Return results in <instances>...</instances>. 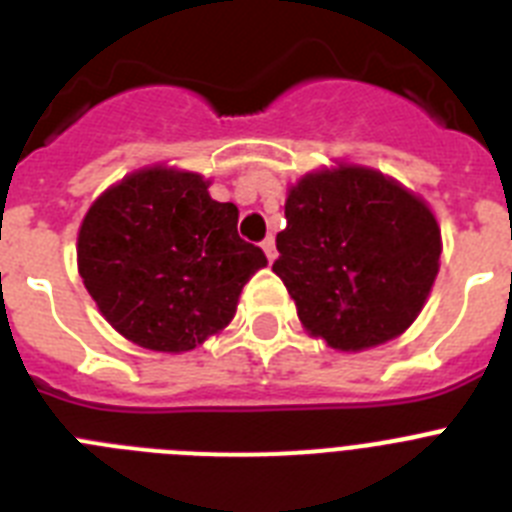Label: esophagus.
<instances>
[{
  "label": "esophagus",
  "instance_id": "34e87169",
  "mask_svg": "<svg viewBox=\"0 0 512 512\" xmlns=\"http://www.w3.org/2000/svg\"><path fill=\"white\" fill-rule=\"evenodd\" d=\"M261 248H264V253H266V259L269 261H274L277 259V243H274V238H264V241H261Z\"/></svg>",
  "mask_w": 512,
  "mask_h": 512
}]
</instances>
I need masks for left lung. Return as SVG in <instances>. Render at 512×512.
I'll return each mask as SVG.
<instances>
[{
  "label": "left lung",
  "instance_id": "obj_1",
  "mask_svg": "<svg viewBox=\"0 0 512 512\" xmlns=\"http://www.w3.org/2000/svg\"><path fill=\"white\" fill-rule=\"evenodd\" d=\"M274 274L310 336L361 351L410 328L431 292L441 230L420 197L361 166L312 171L289 189Z\"/></svg>",
  "mask_w": 512,
  "mask_h": 512
}]
</instances>
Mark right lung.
<instances>
[{"mask_svg":"<svg viewBox=\"0 0 512 512\" xmlns=\"http://www.w3.org/2000/svg\"><path fill=\"white\" fill-rule=\"evenodd\" d=\"M210 182L166 166L140 169L89 207L76 243L84 287L107 323L151 351H192L233 320L266 266L238 235V207Z\"/></svg>","mask_w":512,"mask_h":512,"instance_id":"add662e5","label":"right lung"}]
</instances>
